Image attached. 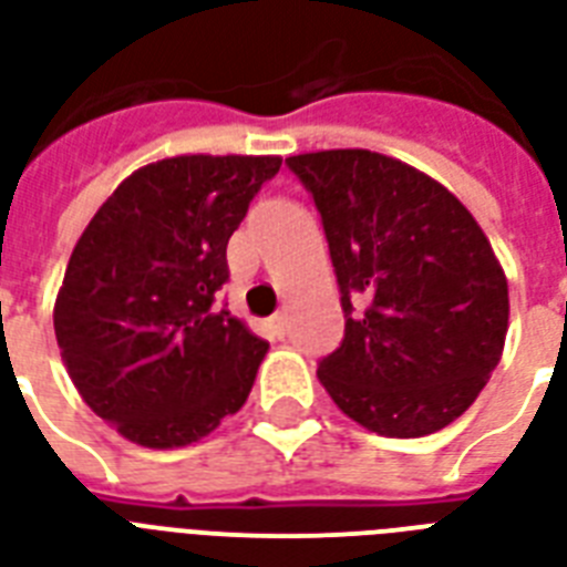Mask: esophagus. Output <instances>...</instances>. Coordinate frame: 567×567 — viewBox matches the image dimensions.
<instances>
[{
  "instance_id": "esophagus-1",
  "label": "esophagus",
  "mask_w": 567,
  "mask_h": 567,
  "mask_svg": "<svg viewBox=\"0 0 567 567\" xmlns=\"http://www.w3.org/2000/svg\"><path fill=\"white\" fill-rule=\"evenodd\" d=\"M267 329H270L276 338H282L285 329H288V315H285V311H276L274 318L267 320Z\"/></svg>"
}]
</instances>
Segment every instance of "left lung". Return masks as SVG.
Returning <instances> with one entry per match:
<instances>
[{
    "label": "left lung",
    "instance_id": "left-lung-1",
    "mask_svg": "<svg viewBox=\"0 0 567 567\" xmlns=\"http://www.w3.org/2000/svg\"><path fill=\"white\" fill-rule=\"evenodd\" d=\"M285 164L315 196L347 318L320 385L377 435L444 430L480 396L509 329V285L485 231L441 182L391 155L320 150Z\"/></svg>",
    "mask_w": 567,
    "mask_h": 567
}]
</instances>
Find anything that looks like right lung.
Segmentation results:
<instances>
[{
    "mask_svg": "<svg viewBox=\"0 0 567 567\" xmlns=\"http://www.w3.org/2000/svg\"><path fill=\"white\" fill-rule=\"evenodd\" d=\"M279 155H176L93 214L55 297L66 373L141 447H188L247 403L267 341L217 306L226 244Z\"/></svg>",
    "mask_w": 567,
    "mask_h": 567,
    "instance_id": "1",
    "label": "right lung"
}]
</instances>
